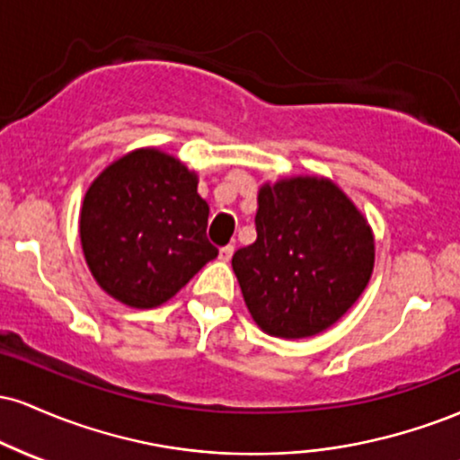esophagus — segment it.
Returning a JSON list of instances; mask_svg holds the SVG:
<instances>
[{"label":"esophagus","instance_id":"34e87169","mask_svg":"<svg viewBox=\"0 0 460 460\" xmlns=\"http://www.w3.org/2000/svg\"><path fill=\"white\" fill-rule=\"evenodd\" d=\"M234 251H235V248L234 246H223V248H220V252H218V260L220 261H229L231 260V257H234Z\"/></svg>","mask_w":460,"mask_h":460}]
</instances>
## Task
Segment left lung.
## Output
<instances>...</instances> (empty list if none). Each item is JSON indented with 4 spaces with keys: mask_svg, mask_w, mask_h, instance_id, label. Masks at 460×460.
Here are the masks:
<instances>
[{
    "mask_svg": "<svg viewBox=\"0 0 460 460\" xmlns=\"http://www.w3.org/2000/svg\"><path fill=\"white\" fill-rule=\"evenodd\" d=\"M257 240L231 266L263 332L303 340L335 324L374 270V234L326 177H285L257 192Z\"/></svg>",
    "mask_w": 460,
    "mask_h": 460,
    "instance_id": "1",
    "label": "left lung"
}]
</instances>
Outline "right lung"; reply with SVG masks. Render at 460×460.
Wrapping results in <instances>:
<instances>
[{
	"label": "right lung",
	"mask_w": 460,
	"mask_h": 460,
	"mask_svg": "<svg viewBox=\"0 0 460 460\" xmlns=\"http://www.w3.org/2000/svg\"><path fill=\"white\" fill-rule=\"evenodd\" d=\"M197 186V172L155 146L99 172L79 212V240L105 294L134 309L160 307L218 257Z\"/></svg>",
	"instance_id": "obj_1"
}]
</instances>
